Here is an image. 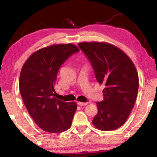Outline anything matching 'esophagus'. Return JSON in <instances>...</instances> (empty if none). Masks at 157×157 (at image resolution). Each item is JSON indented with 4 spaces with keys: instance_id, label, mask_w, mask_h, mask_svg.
<instances>
[{
    "instance_id": "1",
    "label": "esophagus",
    "mask_w": 157,
    "mask_h": 157,
    "mask_svg": "<svg viewBox=\"0 0 157 157\" xmlns=\"http://www.w3.org/2000/svg\"><path fill=\"white\" fill-rule=\"evenodd\" d=\"M89 102H78V105L79 106H85L88 105Z\"/></svg>"
}]
</instances>
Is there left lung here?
<instances>
[{
    "label": "left lung",
    "instance_id": "left-lung-1",
    "mask_svg": "<svg viewBox=\"0 0 157 157\" xmlns=\"http://www.w3.org/2000/svg\"><path fill=\"white\" fill-rule=\"evenodd\" d=\"M94 69L95 78L105 86L104 99L96 103L98 113L92 123L102 131L119 128L134 107L139 90V76L129 57L121 49L102 42L78 44Z\"/></svg>",
    "mask_w": 157,
    "mask_h": 157
}]
</instances>
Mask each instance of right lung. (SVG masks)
<instances>
[{
	"mask_svg": "<svg viewBox=\"0 0 157 157\" xmlns=\"http://www.w3.org/2000/svg\"><path fill=\"white\" fill-rule=\"evenodd\" d=\"M79 51L71 44L52 45L33 53L21 69V98L31 118L45 132L61 133L72 124L77 104L53 97L54 85L61 66Z\"/></svg>",
	"mask_w": 157,
	"mask_h": 157,
	"instance_id": "obj_1",
	"label": "right lung"
}]
</instances>
